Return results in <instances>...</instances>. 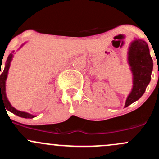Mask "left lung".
<instances>
[{
    "label": "left lung",
    "mask_w": 159,
    "mask_h": 159,
    "mask_svg": "<svg viewBox=\"0 0 159 159\" xmlns=\"http://www.w3.org/2000/svg\"><path fill=\"white\" fill-rule=\"evenodd\" d=\"M128 63L133 73V89L126 100L125 107L137 101L143 95L151 80L153 61L145 41L136 39L129 48Z\"/></svg>",
    "instance_id": "obj_1"
}]
</instances>
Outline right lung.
<instances>
[{
	"label": "right lung",
	"instance_id": "obj_1",
	"mask_svg": "<svg viewBox=\"0 0 159 159\" xmlns=\"http://www.w3.org/2000/svg\"><path fill=\"white\" fill-rule=\"evenodd\" d=\"M13 53H11L10 55L8 56L7 60L6 61V64H5L4 71H3V73L1 74V104H4V106L6 107L7 110H8L9 111L12 112L13 114L19 116V117H23V118H33V117H35V116L32 115V114L26 113V112L20 111H18L16 110V108H14V107L11 105V103H10V102L8 101L7 98L6 86H5V83H6V80L7 77V73L8 70H9L10 65H11V62L12 61V58H13Z\"/></svg>",
	"mask_w": 159,
	"mask_h": 159
}]
</instances>
